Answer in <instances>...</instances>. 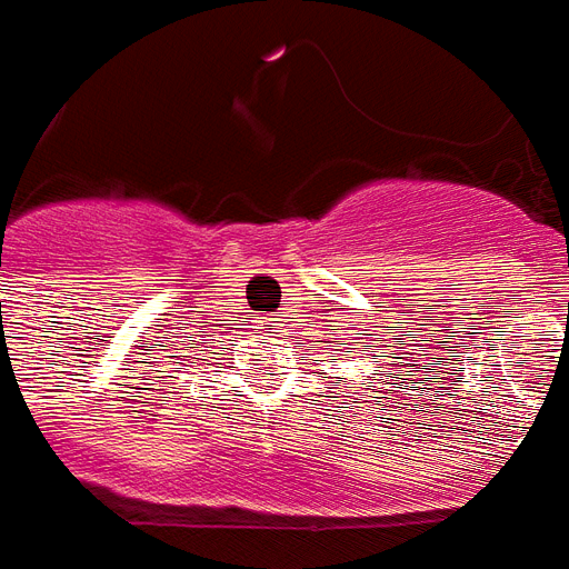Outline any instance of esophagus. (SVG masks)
Here are the masks:
<instances>
[{
	"label": "esophagus",
	"mask_w": 569,
	"mask_h": 569,
	"mask_svg": "<svg viewBox=\"0 0 569 569\" xmlns=\"http://www.w3.org/2000/svg\"><path fill=\"white\" fill-rule=\"evenodd\" d=\"M279 327H281V318H276V315L260 321V330H263V333H279Z\"/></svg>",
	"instance_id": "1"
}]
</instances>
